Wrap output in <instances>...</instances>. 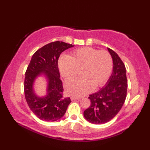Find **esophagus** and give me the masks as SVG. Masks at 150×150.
I'll list each match as a JSON object with an SVG mask.
<instances>
[{"label": "esophagus", "instance_id": "esophagus-1", "mask_svg": "<svg viewBox=\"0 0 150 150\" xmlns=\"http://www.w3.org/2000/svg\"><path fill=\"white\" fill-rule=\"evenodd\" d=\"M71 100H81V98H80L75 97H71Z\"/></svg>", "mask_w": 150, "mask_h": 150}]
</instances>
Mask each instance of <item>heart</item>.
<instances>
[{
	"label": "heart",
	"instance_id": "1",
	"mask_svg": "<svg viewBox=\"0 0 150 150\" xmlns=\"http://www.w3.org/2000/svg\"><path fill=\"white\" fill-rule=\"evenodd\" d=\"M58 65L66 79L74 78L81 69L82 77L68 81L65 88L69 95L82 97L106 83L112 72L113 59L106 51L84 47L75 50L70 57L60 56Z\"/></svg>",
	"mask_w": 150,
	"mask_h": 150
}]
</instances>
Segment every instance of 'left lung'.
<instances>
[{"label":"left lung","instance_id":"1","mask_svg":"<svg viewBox=\"0 0 150 150\" xmlns=\"http://www.w3.org/2000/svg\"><path fill=\"white\" fill-rule=\"evenodd\" d=\"M113 62V73L106 86L90 95V107L84 111L85 119L95 124L109 122L119 112L125 102L128 88L126 70L117 54L108 48Z\"/></svg>","mask_w":150,"mask_h":150}]
</instances>
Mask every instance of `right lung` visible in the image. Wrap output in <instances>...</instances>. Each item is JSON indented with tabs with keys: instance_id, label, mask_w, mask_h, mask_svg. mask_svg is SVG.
<instances>
[{
	"instance_id": "right-lung-1",
	"label": "right lung",
	"mask_w": 150,
	"mask_h": 150,
	"mask_svg": "<svg viewBox=\"0 0 150 150\" xmlns=\"http://www.w3.org/2000/svg\"><path fill=\"white\" fill-rule=\"evenodd\" d=\"M73 46L62 41H55L38 50L31 57L25 73L24 95L30 110L40 120L54 122L60 119L71 103L69 97H63L58 60L62 52ZM41 74L46 76L49 83L47 95L43 98L38 97L33 91L34 80Z\"/></svg>"
}]
</instances>
